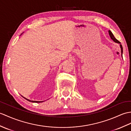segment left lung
I'll return each mask as SVG.
<instances>
[{
	"instance_id": "obj_1",
	"label": "left lung",
	"mask_w": 131,
	"mask_h": 131,
	"mask_svg": "<svg viewBox=\"0 0 131 131\" xmlns=\"http://www.w3.org/2000/svg\"><path fill=\"white\" fill-rule=\"evenodd\" d=\"M108 32H109V36H110V37H111V39H112V40H113L114 42H116V43H119L120 44V47H121V55H122V57L123 47H122V45H121V42L119 41H118L117 39L114 37V36L113 35V33H112V32L110 31V30H109Z\"/></svg>"
}]
</instances>
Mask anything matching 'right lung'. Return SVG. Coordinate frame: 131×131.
Returning a JSON list of instances; mask_svg holds the SVG:
<instances>
[{"mask_svg": "<svg viewBox=\"0 0 131 131\" xmlns=\"http://www.w3.org/2000/svg\"><path fill=\"white\" fill-rule=\"evenodd\" d=\"M22 97H23V96H22ZM23 98H24V99H26V100H28V101L31 102H33V103H41V102H43V101H33V100H29V99H28L24 98V97H23Z\"/></svg>", "mask_w": 131, "mask_h": 131, "instance_id": "add662e5", "label": "right lung"}]
</instances>
